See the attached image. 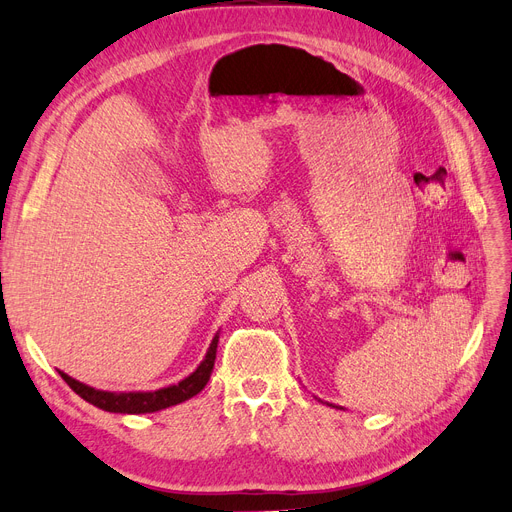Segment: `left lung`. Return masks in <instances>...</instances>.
I'll return each mask as SVG.
<instances>
[{
	"instance_id": "8db88e82",
	"label": "left lung",
	"mask_w": 512,
	"mask_h": 512,
	"mask_svg": "<svg viewBox=\"0 0 512 512\" xmlns=\"http://www.w3.org/2000/svg\"><path fill=\"white\" fill-rule=\"evenodd\" d=\"M326 405H330V407H337V405H333V403H326ZM337 409H343V407H337Z\"/></svg>"
}]
</instances>
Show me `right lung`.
Masks as SVG:
<instances>
[{"mask_svg":"<svg viewBox=\"0 0 512 512\" xmlns=\"http://www.w3.org/2000/svg\"><path fill=\"white\" fill-rule=\"evenodd\" d=\"M217 345H219V333L210 341V347L200 362V366L186 376L184 380H179L177 384H169L165 388L157 390H130V393H109V390H97L88 384H82L74 380L72 376L59 372L68 386L74 390L78 397H82L86 403L95 405L103 411L109 413H155L173 405L184 403L198 395L200 390L206 386L210 374H213L215 368V357H217Z\"/></svg>","mask_w":512,"mask_h":512,"instance_id":"add662e5","label":"right lung"}]
</instances>
